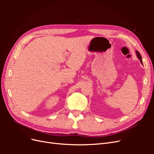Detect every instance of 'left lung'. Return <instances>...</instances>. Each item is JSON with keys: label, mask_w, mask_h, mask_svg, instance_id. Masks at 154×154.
Listing matches in <instances>:
<instances>
[{"label": "left lung", "mask_w": 154, "mask_h": 154, "mask_svg": "<svg viewBox=\"0 0 154 154\" xmlns=\"http://www.w3.org/2000/svg\"><path fill=\"white\" fill-rule=\"evenodd\" d=\"M136 55H137V58L139 60V61L141 62V64H142V65H143V62H142V57H141V54H139V53L137 51H136Z\"/></svg>", "instance_id": "left-lung-1"}]
</instances>
